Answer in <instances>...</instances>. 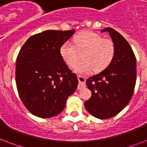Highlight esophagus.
I'll return each instance as SVG.
<instances>
[{
	"instance_id": "1",
	"label": "esophagus",
	"mask_w": 147,
	"mask_h": 147,
	"mask_svg": "<svg viewBox=\"0 0 147 147\" xmlns=\"http://www.w3.org/2000/svg\"><path fill=\"white\" fill-rule=\"evenodd\" d=\"M78 82H79V85L78 86V89H82V88L85 87V81H86V78L85 77L82 76H78Z\"/></svg>"
}]
</instances>
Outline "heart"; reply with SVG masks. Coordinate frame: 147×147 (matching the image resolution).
I'll return each instance as SVG.
<instances>
[{"label": "heart", "mask_w": 147, "mask_h": 147, "mask_svg": "<svg viewBox=\"0 0 147 147\" xmlns=\"http://www.w3.org/2000/svg\"><path fill=\"white\" fill-rule=\"evenodd\" d=\"M60 55L69 66H73L80 59L83 60L75 65V70L79 73L100 71L106 69L114 59L115 48L109 39L92 31H82L73 38L71 42H65L59 49Z\"/></svg>", "instance_id": "1"}]
</instances>
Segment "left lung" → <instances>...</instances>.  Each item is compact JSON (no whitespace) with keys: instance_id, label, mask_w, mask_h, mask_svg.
Segmentation results:
<instances>
[{"instance_id":"obj_1","label":"left lung","mask_w":147,"mask_h":147,"mask_svg":"<svg viewBox=\"0 0 147 147\" xmlns=\"http://www.w3.org/2000/svg\"><path fill=\"white\" fill-rule=\"evenodd\" d=\"M100 32L109 33L115 53L105 70L86 80L92 94L85 107L92 116L107 119L121 112L131 99L137 79V62L131 47L117 31L107 27Z\"/></svg>"}]
</instances>
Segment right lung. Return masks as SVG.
I'll return each mask as SVG.
<instances>
[{
    "mask_svg": "<svg viewBox=\"0 0 147 147\" xmlns=\"http://www.w3.org/2000/svg\"><path fill=\"white\" fill-rule=\"evenodd\" d=\"M75 31H43L30 36L20 51L16 63L17 91L24 106L35 116L58 115L68 97L76 92L78 78L59 52Z\"/></svg>",
    "mask_w": 147,
    "mask_h": 147,
    "instance_id": "1",
    "label": "right lung"
}]
</instances>
